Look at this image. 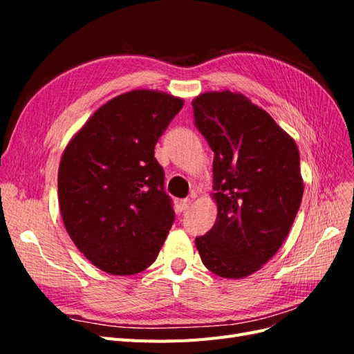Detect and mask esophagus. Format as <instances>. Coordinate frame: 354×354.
Segmentation results:
<instances>
[{"label":"esophagus","mask_w":354,"mask_h":354,"mask_svg":"<svg viewBox=\"0 0 354 354\" xmlns=\"http://www.w3.org/2000/svg\"><path fill=\"white\" fill-rule=\"evenodd\" d=\"M190 205H192V201H190V199H181V201L178 202V208H180V211H186V209H189V208H190Z\"/></svg>","instance_id":"obj_1"}]
</instances>
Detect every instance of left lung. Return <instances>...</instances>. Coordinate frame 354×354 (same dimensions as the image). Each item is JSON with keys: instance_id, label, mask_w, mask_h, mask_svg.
<instances>
[{"instance_id": "left-lung-1", "label": "left lung", "mask_w": 354, "mask_h": 354, "mask_svg": "<svg viewBox=\"0 0 354 354\" xmlns=\"http://www.w3.org/2000/svg\"><path fill=\"white\" fill-rule=\"evenodd\" d=\"M195 127L214 152L218 214L195 239L203 266L239 279L281 248L303 199L295 142L243 94L203 93L192 102Z\"/></svg>"}]
</instances>
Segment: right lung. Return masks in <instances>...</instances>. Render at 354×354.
Listing matches in <instances>:
<instances>
[{
    "instance_id": "obj_1",
    "label": "right lung",
    "mask_w": 354,
    "mask_h": 354,
    "mask_svg": "<svg viewBox=\"0 0 354 354\" xmlns=\"http://www.w3.org/2000/svg\"><path fill=\"white\" fill-rule=\"evenodd\" d=\"M181 108L183 100L165 93L128 91L95 111L63 152V223L77 248L106 273L147 269L173 226L155 145Z\"/></svg>"
}]
</instances>
